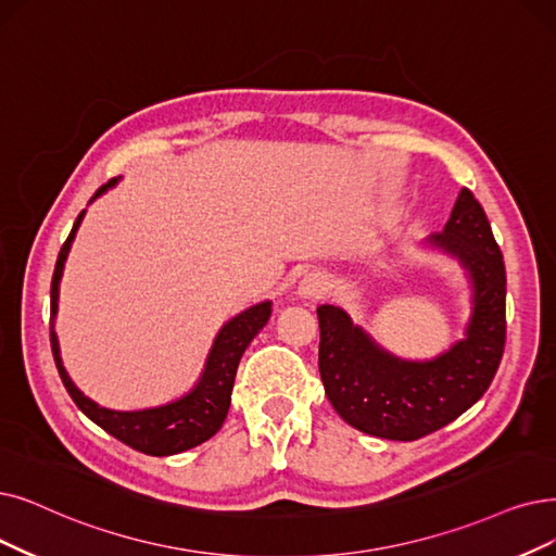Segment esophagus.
<instances>
[{
	"label": "esophagus",
	"instance_id": "1",
	"mask_svg": "<svg viewBox=\"0 0 556 556\" xmlns=\"http://www.w3.org/2000/svg\"><path fill=\"white\" fill-rule=\"evenodd\" d=\"M330 292V282L324 274H305L299 282V296L315 301V299H324Z\"/></svg>",
	"mask_w": 556,
	"mask_h": 556
}]
</instances>
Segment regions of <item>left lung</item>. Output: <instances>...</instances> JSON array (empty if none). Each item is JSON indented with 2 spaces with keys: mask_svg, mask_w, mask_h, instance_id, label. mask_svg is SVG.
<instances>
[{
  "mask_svg": "<svg viewBox=\"0 0 556 556\" xmlns=\"http://www.w3.org/2000/svg\"><path fill=\"white\" fill-rule=\"evenodd\" d=\"M429 243L460 262L472 282L465 338L431 361H404L353 326L342 307L319 305V374L328 402L363 433L417 440L477 404L491 386L506 342V271L491 224L470 189Z\"/></svg>",
  "mask_w": 556,
  "mask_h": 556,
  "instance_id": "8db88e82",
  "label": "left lung"
}]
</instances>
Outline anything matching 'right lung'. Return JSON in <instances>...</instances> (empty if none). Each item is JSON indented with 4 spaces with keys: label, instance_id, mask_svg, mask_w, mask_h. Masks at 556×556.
Instances as JSON below:
<instances>
[{
    "label": "right lung",
    "instance_id": "add662e5",
    "mask_svg": "<svg viewBox=\"0 0 556 556\" xmlns=\"http://www.w3.org/2000/svg\"><path fill=\"white\" fill-rule=\"evenodd\" d=\"M116 182L118 180H109L106 185H102L91 198V203ZM84 212H79L68 239L63 241V247L59 251L54 276H52V290H50V296H52L50 342H52L56 369L61 374L65 390H68L73 402L88 419H93L98 427H102L106 433L125 442V445H129L131 450L150 454V456H170V454H180L195 445H201V442L210 440L220 427H224V419L230 408V394H232L239 361L243 351H247V346L253 342V338L264 328V324L269 321L271 301H262L249 309H243V313H239L228 324H224L207 355L201 381H198L193 390L187 392L185 396L175 399L170 404H164L157 408H143V410L102 408L93 402V399L84 396V392L71 381L68 371L63 369L61 355H59V340L54 332L63 264L73 247V239L81 224Z\"/></svg>",
    "mask_w": 556,
    "mask_h": 556
}]
</instances>
